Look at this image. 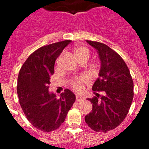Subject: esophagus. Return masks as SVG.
<instances>
[{
	"mask_svg": "<svg viewBox=\"0 0 149 149\" xmlns=\"http://www.w3.org/2000/svg\"><path fill=\"white\" fill-rule=\"evenodd\" d=\"M84 99H85V98H84V96L79 95H76V101H77V102H81V101H84Z\"/></svg>",
	"mask_w": 149,
	"mask_h": 149,
	"instance_id": "esophagus-1",
	"label": "esophagus"
}]
</instances>
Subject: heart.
<instances>
[{
    "label": "heart",
    "mask_w": 149,
    "mask_h": 149,
    "mask_svg": "<svg viewBox=\"0 0 149 149\" xmlns=\"http://www.w3.org/2000/svg\"><path fill=\"white\" fill-rule=\"evenodd\" d=\"M74 54L77 58V60H82V59H86L88 60L89 57V49L86 47L82 45H77L74 48ZM88 77L86 76H81L74 78L72 81L71 85L72 87L77 92H81L84 89V84L88 82Z\"/></svg>",
    "instance_id": "1"
}]
</instances>
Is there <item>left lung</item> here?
<instances>
[{"instance_id":"left-lung-1","label":"left lung","mask_w":149,"mask_h":149,"mask_svg":"<svg viewBox=\"0 0 149 149\" xmlns=\"http://www.w3.org/2000/svg\"><path fill=\"white\" fill-rule=\"evenodd\" d=\"M101 61L98 78L93 84L95 95L87 98L93 110L85 116L88 126L96 132H107L119 126L127 116L134 98V82L123 59L103 43L86 40ZM97 91L103 95L99 98Z\"/></svg>"}]
</instances>
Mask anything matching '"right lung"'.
<instances>
[{
    "label": "right lung",
    "instance_id": "obj_1",
    "mask_svg": "<svg viewBox=\"0 0 149 149\" xmlns=\"http://www.w3.org/2000/svg\"><path fill=\"white\" fill-rule=\"evenodd\" d=\"M71 42L41 47L29 56L18 73L17 93L24 113L34 127L44 132L58 128L75 101V95L68 89L59 98L48 91L55 61Z\"/></svg>",
    "mask_w": 149,
    "mask_h": 149
}]
</instances>
